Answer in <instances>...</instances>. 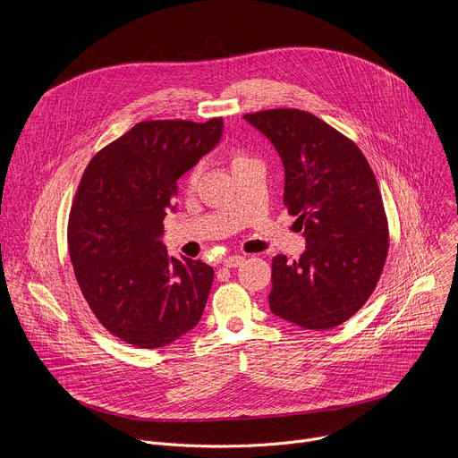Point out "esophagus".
I'll return each instance as SVG.
<instances>
[{"mask_svg": "<svg viewBox=\"0 0 458 458\" xmlns=\"http://www.w3.org/2000/svg\"><path fill=\"white\" fill-rule=\"evenodd\" d=\"M244 255H230V257H226L225 260H223V265L226 267V268H237V267H241L242 263H244Z\"/></svg>", "mask_w": 458, "mask_h": 458, "instance_id": "obj_1", "label": "esophagus"}]
</instances>
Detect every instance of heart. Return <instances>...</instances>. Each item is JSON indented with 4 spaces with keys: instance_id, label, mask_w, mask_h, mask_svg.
<instances>
[{
    "instance_id": "obj_1",
    "label": "heart",
    "mask_w": 458,
    "mask_h": 458,
    "mask_svg": "<svg viewBox=\"0 0 458 458\" xmlns=\"http://www.w3.org/2000/svg\"><path fill=\"white\" fill-rule=\"evenodd\" d=\"M244 157H248L244 152H237V154L233 156V161H232V163H235V161H239V159H244ZM195 179H198V172L191 170V172H188V175L184 177V184H186V186H193Z\"/></svg>"
}]
</instances>
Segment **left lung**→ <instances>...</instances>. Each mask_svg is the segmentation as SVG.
<instances>
[{
    "label": "left lung",
    "mask_w": 458,
    "mask_h": 458,
    "mask_svg": "<svg viewBox=\"0 0 458 458\" xmlns=\"http://www.w3.org/2000/svg\"><path fill=\"white\" fill-rule=\"evenodd\" d=\"M244 119L279 152L284 207L306 237L297 260H272L270 310L306 330L335 328L366 304L386 265L389 230L373 170L350 138L306 110Z\"/></svg>",
    "instance_id": "obj_1"
}]
</instances>
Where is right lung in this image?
<instances>
[{
  "label": "right lung",
  "instance_id": "obj_1",
  "mask_svg": "<svg viewBox=\"0 0 458 458\" xmlns=\"http://www.w3.org/2000/svg\"><path fill=\"white\" fill-rule=\"evenodd\" d=\"M223 119L141 121L87 165L69 214V253L99 324L136 348L166 346L199 322L214 281L159 237L177 179L212 150Z\"/></svg>",
  "mask_w": 458,
  "mask_h": 458
}]
</instances>
